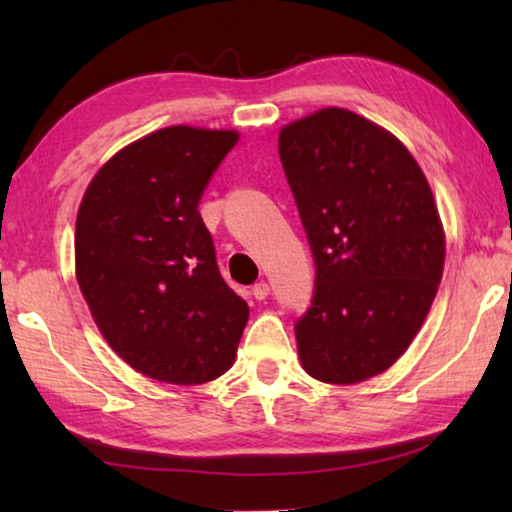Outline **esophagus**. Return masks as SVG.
I'll return each instance as SVG.
<instances>
[{"mask_svg": "<svg viewBox=\"0 0 512 512\" xmlns=\"http://www.w3.org/2000/svg\"><path fill=\"white\" fill-rule=\"evenodd\" d=\"M268 291H271V289H268V284L266 282H259V284H255L253 291H250V293H253L255 300H264L268 296Z\"/></svg>", "mask_w": 512, "mask_h": 512, "instance_id": "34e87169", "label": "esophagus"}]
</instances>
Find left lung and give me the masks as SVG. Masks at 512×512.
<instances>
[{"instance_id": "left-lung-1", "label": "left lung", "mask_w": 512, "mask_h": 512, "mask_svg": "<svg viewBox=\"0 0 512 512\" xmlns=\"http://www.w3.org/2000/svg\"><path fill=\"white\" fill-rule=\"evenodd\" d=\"M277 146L316 259L300 363L325 384H359L420 332L445 268L443 221L411 151L357 112L320 108L282 126Z\"/></svg>"}]
</instances>
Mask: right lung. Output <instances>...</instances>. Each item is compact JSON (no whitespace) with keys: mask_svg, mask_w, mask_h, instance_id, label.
<instances>
[{"mask_svg":"<svg viewBox=\"0 0 512 512\" xmlns=\"http://www.w3.org/2000/svg\"><path fill=\"white\" fill-rule=\"evenodd\" d=\"M237 142V131L198 126L144 135L94 173L76 214V282L94 323L128 366L162 384L221 377L248 323L198 214Z\"/></svg>","mask_w":512,"mask_h":512,"instance_id":"right-lung-1","label":"right lung"}]
</instances>
